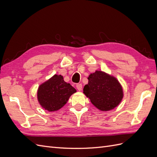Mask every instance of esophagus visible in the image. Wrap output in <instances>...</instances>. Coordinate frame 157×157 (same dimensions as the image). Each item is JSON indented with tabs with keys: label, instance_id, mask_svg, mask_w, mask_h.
<instances>
[{
	"label": "esophagus",
	"instance_id": "esophagus-1",
	"mask_svg": "<svg viewBox=\"0 0 157 157\" xmlns=\"http://www.w3.org/2000/svg\"><path fill=\"white\" fill-rule=\"evenodd\" d=\"M76 87H77V88L78 90H79V91H80V90H82V84H77V86H76Z\"/></svg>",
	"mask_w": 157,
	"mask_h": 157
}]
</instances>
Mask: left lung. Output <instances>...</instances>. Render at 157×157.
Returning a JSON list of instances; mask_svg holds the SVG:
<instances>
[{"label": "left lung", "mask_w": 157, "mask_h": 157, "mask_svg": "<svg viewBox=\"0 0 157 157\" xmlns=\"http://www.w3.org/2000/svg\"><path fill=\"white\" fill-rule=\"evenodd\" d=\"M83 93L93 105L101 111H109L121 103L123 90L118 80L105 72L96 71L88 77Z\"/></svg>", "instance_id": "obj_1"}]
</instances>
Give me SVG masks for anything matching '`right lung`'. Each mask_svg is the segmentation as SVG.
Returning <instances> with one entry per match:
<instances>
[{
    "label": "right lung",
    "mask_w": 157,
    "mask_h": 157,
    "mask_svg": "<svg viewBox=\"0 0 157 157\" xmlns=\"http://www.w3.org/2000/svg\"><path fill=\"white\" fill-rule=\"evenodd\" d=\"M77 92L61 75H55L40 85L37 98L40 105L48 111H56L67 103L69 97Z\"/></svg>",
    "instance_id": "right-lung-1"
}]
</instances>
